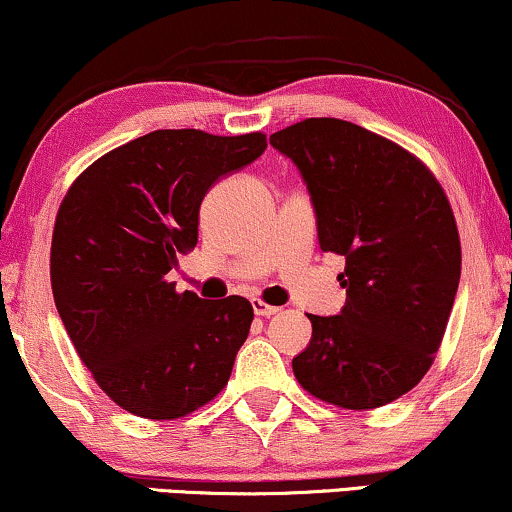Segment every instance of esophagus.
Returning a JSON list of instances; mask_svg holds the SVG:
<instances>
[{
	"instance_id": "1",
	"label": "esophagus",
	"mask_w": 512,
	"mask_h": 512,
	"mask_svg": "<svg viewBox=\"0 0 512 512\" xmlns=\"http://www.w3.org/2000/svg\"><path fill=\"white\" fill-rule=\"evenodd\" d=\"M252 309H255L257 316H264V319H269V316L278 314V307H271V304L262 302V300H252Z\"/></svg>"
}]
</instances>
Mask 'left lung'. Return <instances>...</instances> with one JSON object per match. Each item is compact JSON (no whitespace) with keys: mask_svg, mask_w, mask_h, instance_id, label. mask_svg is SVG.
<instances>
[{"mask_svg":"<svg viewBox=\"0 0 512 512\" xmlns=\"http://www.w3.org/2000/svg\"><path fill=\"white\" fill-rule=\"evenodd\" d=\"M307 184L323 252L345 257L335 316L307 314L297 383L342 409L399 399L432 366L461 281V241L439 181L354 122L309 118L271 134Z\"/></svg>","mask_w":512,"mask_h":512,"instance_id":"left-lung-1","label":"left lung"}]
</instances>
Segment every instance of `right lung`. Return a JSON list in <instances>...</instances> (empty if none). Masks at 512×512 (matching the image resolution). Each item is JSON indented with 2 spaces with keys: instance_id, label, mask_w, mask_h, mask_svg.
<instances>
[{
  "instance_id": "add662e5",
  "label": "right lung",
  "mask_w": 512,
  "mask_h": 512,
  "mask_svg": "<svg viewBox=\"0 0 512 512\" xmlns=\"http://www.w3.org/2000/svg\"><path fill=\"white\" fill-rule=\"evenodd\" d=\"M264 148L260 132L158 129L96 160L63 198L51 241L58 316L101 390L134 416H186L229 380L252 304L177 293L167 274L196 248L205 193Z\"/></svg>"
}]
</instances>
